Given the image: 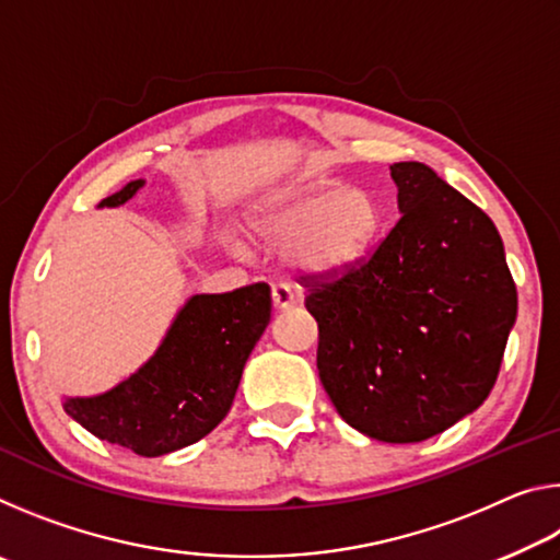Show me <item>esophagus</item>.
<instances>
[{
  "mask_svg": "<svg viewBox=\"0 0 560 560\" xmlns=\"http://www.w3.org/2000/svg\"><path fill=\"white\" fill-rule=\"evenodd\" d=\"M271 299H273V308H279V311L296 306V296H293V291L287 287V283H273Z\"/></svg>",
  "mask_w": 560,
  "mask_h": 560,
  "instance_id": "esophagus-1",
  "label": "esophagus"
}]
</instances>
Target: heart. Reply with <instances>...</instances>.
<instances>
[{"label":"heart","instance_id":"heart-1","mask_svg":"<svg viewBox=\"0 0 560 560\" xmlns=\"http://www.w3.org/2000/svg\"><path fill=\"white\" fill-rule=\"evenodd\" d=\"M383 226V207L365 189H311L293 197L267 222L279 242L299 240V259L336 271L363 257Z\"/></svg>","mask_w":560,"mask_h":560}]
</instances>
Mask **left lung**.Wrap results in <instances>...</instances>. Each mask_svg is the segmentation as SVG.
<instances>
[{"label": "left lung", "mask_w": 560, "mask_h": 560, "mask_svg": "<svg viewBox=\"0 0 560 560\" xmlns=\"http://www.w3.org/2000/svg\"><path fill=\"white\" fill-rule=\"evenodd\" d=\"M400 220L336 271L303 273L316 365L338 415L410 444L487 400L516 320V283L487 212L422 163H395Z\"/></svg>", "instance_id": "obj_1"}]
</instances>
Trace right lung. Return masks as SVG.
<instances>
[{"label": "right lung", "mask_w": 560, "mask_h": 560, "mask_svg": "<svg viewBox=\"0 0 560 560\" xmlns=\"http://www.w3.org/2000/svg\"><path fill=\"white\" fill-rule=\"evenodd\" d=\"M143 179L101 202H128ZM271 318L267 283L192 296L155 355L126 383L98 397H71L63 407L98 440L140 457L183 450L210 434L230 412L242 371Z\"/></svg>", "instance_id": "1"}]
</instances>
